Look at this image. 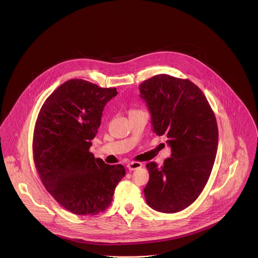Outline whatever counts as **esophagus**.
<instances>
[{
	"mask_svg": "<svg viewBox=\"0 0 258 258\" xmlns=\"http://www.w3.org/2000/svg\"><path fill=\"white\" fill-rule=\"evenodd\" d=\"M143 166V164L141 162H131L127 165V168L129 171H134L137 169H140Z\"/></svg>",
	"mask_w": 258,
	"mask_h": 258,
	"instance_id": "esophagus-1",
	"label": "esophagus"
}]
</instances>
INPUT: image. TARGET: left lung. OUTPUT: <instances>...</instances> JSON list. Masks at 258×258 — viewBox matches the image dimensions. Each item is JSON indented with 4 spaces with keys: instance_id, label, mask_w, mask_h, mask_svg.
I'll return each mask as SVG.
<instances>
[{
    "instance_id": "obj_1",
    "label": "left lung",
    "mask_w": 258,
    "mask_h": 258,
    "mask_svg": "<svg viewBox=\"0 0 258 258\" xmlns=\"http://www.w3.org/2000/svg\"><path fill=\"white\" fill-rule=\"evenodd\" d=\"M139 89L153 131L169 138L172 152L164 165H146L145 198L155 211L178 213L199 198L209 181L219 143L217 119L205 94L188 79L159 74Z\"/></svg>"
}]
</instances>
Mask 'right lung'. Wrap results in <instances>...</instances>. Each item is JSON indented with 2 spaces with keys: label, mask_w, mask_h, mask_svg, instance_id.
I'll return each instance as SVG.
<instances>
[{
  "label": "right lung",
  "mask_w": 258,
  "mask_h": 258,
  "mask_svg": "<svg viewBox=\"0 0 258 258\" xmlns=\"http://www.w3.org/2000/svg\"><path fill=\"white\" fill-rule=\"evenodd\" d=\"M116 88L71 79L44 101L37 116L33 155L46 190L74 215L95 216L109 208L122 165H108L89 152L106 103Z\"/></svg>",
  "instance_id": "1"
}]
</instances>
